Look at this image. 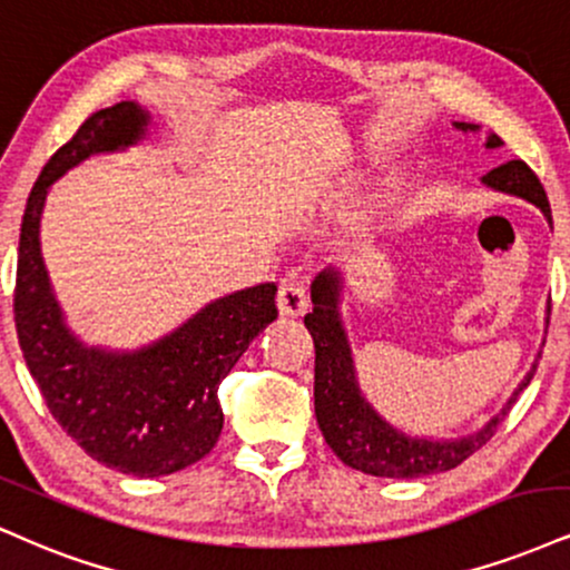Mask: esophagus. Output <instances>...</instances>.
Here are the masks:
<instances>
[{"instance_id":"esophagus-1","label":"esophagus","mask_w":570,"mask_h":570,"mask_svg":"<svg viewBox=\"0 0 570 570\" xmlns=\"http://www.w3.org/2000/svg\"><path fill=\"white\" fill-rule=\"evenodd\" d=\"M278 311L281 315H303L307 311V289L299 278H286L278 286Z\"/></svg>"}]
</instances>
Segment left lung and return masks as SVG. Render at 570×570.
Instances as JSON below:
<instances>
[{"mask_svg":"<svg viewBox=\"0 0 570 570\" xmlns=\"http://www.w3.org/2000/svg\"><path fill=\"white\" fill-rule=\"evenodd\" d=\"M462 132H475V125L456 121ZM502 137L489 135L485 148H499ZM483 183L493 190L512 194L537 204L550 219V202H547L544 185L533 175V169L525 161H507L502 167L491 169L483 177ZM313 313L305 315V326L311 332L315 345V420H318L321 433H324L328 449L337 454L347 468L366 472L376 478H422L433 472L454 470L464 459L483 449L497 433L499 422L510 414L515 397L533 380L537 363L525 380L520 382L515 395L507 401V406L499 411L485 428L478 433L454 438V441H430V438H411L393 424L376 414L372 403L361 395L358 382H355L353 355L347 345L345 328L340 321V273L334 267L318 273L311 286Z\"/></svg>","mask_w":570,"mask_h":570,"instance_id":"obj_1","label":"left lung"}]
</instances>
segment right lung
I'll use <instances>...</instances> for the list:
<instances>
[{
	"instance_id": "right-lung-1",
	"label": "right lung",
	"mask_w": 570,
	"mask_h": 570,
	"mask_svg": "<svg viewBox=\"0 0 570 570\" xmlns=\"http://www.w3.org/2000/svg\"><path fill=\"white\" fill-rule=\"evenodd\" d=\"M146 127L148 114L121 100L85 119L45 164L20 223L12 307L26 366L60 428L106 468L159 478L215 449L223 430L219 382L278 311L276 284H259L215 299L135 353L87 347L68 332L39 249L47 188L87 156L132 146Z\"/></svg>"
}]
</instances>
